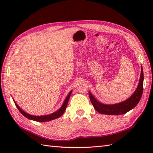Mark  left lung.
<instances>
[{
  "label": "left lung",
  "mask_w": 153,
  "mask_h": 153,
  "mask_svg": "<svg viewBox=\"0 0 153 153\" xmlns=\"http://www.w3.org/2000/svg\"><path fill=\"white\" fill-rule=\"evenodd\" d=\"M143 71L141 66V76L137 89L129 99L114 105H105L99 102L91 93L89 92V98L94 108L97 112L106 115H120L126 114L136 106L140 100L143 90Z\"/></svg>",
  "instance_id": "left-lung-1"
}]
</instances>
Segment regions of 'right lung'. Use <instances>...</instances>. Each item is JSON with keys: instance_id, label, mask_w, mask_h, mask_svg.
<instances>
[{"instance_id": "obj_1", "label": "right lung", "mask_w": 153, "mask_h": 153, "mask_svg": "<svg viewBox=\"0 0 153 153\" xmlns=\"http://www.w3.org/2000/svg\"><path fill=\"white\" fill-rule=\"evenodd\" d=\"M71 92H72V91H71L69 93V94H68L66 99H65V100H64L62 106L60 107V108L59 110H58L57 111H56L55 112L52 113V114H48V115L39 116L30 115V114H29L24 112L21 108H19V106L17 105V104H16V102H15V101H14V103H15L16 107H17V108L19 110V111L20 112L22 113V114L23 116H24L25 118H27L30 120H34V121H36V122H48V121H51V120H53L59 118L60 116H61L63 114V113L65 112V110H66V107H67L68 103V100H69Z\"/></svg>"}]
</instances>
